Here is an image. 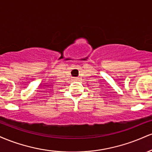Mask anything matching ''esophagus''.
<instances>
[{
	"mask_svg": "<svg viewBox=\"0 0 152 152\" xmlns=\"http://www.w3.org/2000/svg\"><path fill=\"white\" fill-rule=\"evenodd\" d=\"M77 79H78V78H75V80H77Z\"/></svg>",
	"mask_w": 152,
	"mask_h": 152,
	"instance_id": "1",
	"label": "esophagus"
}]
</instances>
